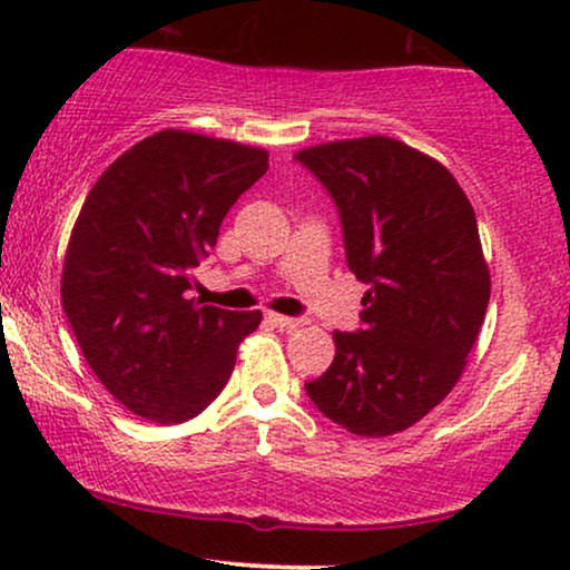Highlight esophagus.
Instances as JSON below:
<instances>
[{
  "label": "esophagus",
  "mask_w": 570,
  "mask_h": 570,
  "mask_svg": "<svg viewBox=\"0 0 570 570\" xmlns=\"http://www.w3.org/2000/svg\"><path fill=\"white\" fill-rule=\"evenodd\" d=\"M267 318H271V322L276 324L278 330H284V332H294V330H299V326H305V318L281 316V313H267Z\"/></svg>",
  "instance_id": "1"
}]
</instances>
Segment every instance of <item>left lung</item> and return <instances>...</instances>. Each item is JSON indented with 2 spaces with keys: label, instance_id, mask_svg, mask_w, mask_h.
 I'll use <instances>...</instances> for the list:
<instances>
[{
  "label": "left lung",
  "instance_id": "obj_1",
  "mask_svg": "<svg viewBox=\"0 0 570 570\" xmlns=\"http://www.w3.org/2000/svg\"><path fill=\"white\" fill-rule=\"evenodd\" d=\"M294 158L335 198L345 259L367 284L364 326L332 335L335 362L305 391L351 434H399L453 391L485 322L490 271L474 208L440 160L389 136Z\"/></svg>",
  "mask_w": 570,
  "mask_h": 570
}]
</instances>
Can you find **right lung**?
Returning <instances> with one entry per match:
<instances>
[{
	"mask_svg": "<svg viewBox=\"0 0 570 570\" xmlns=\"http://www.w3.org/2000/svg\"><path fill=\"white\" fill-rule=\"evenodd\" d=\"M265 171V149L168 128L122 153L85 198L61 303L85 362L134 415L168 426L206 410L263 322L189 292L225 214Z\"/></svg>",
	"mask_w": 570,
	"mask_h": 570,
	"instance_id": "add662e5",
	"label": "right lung"
}]
</instances>
